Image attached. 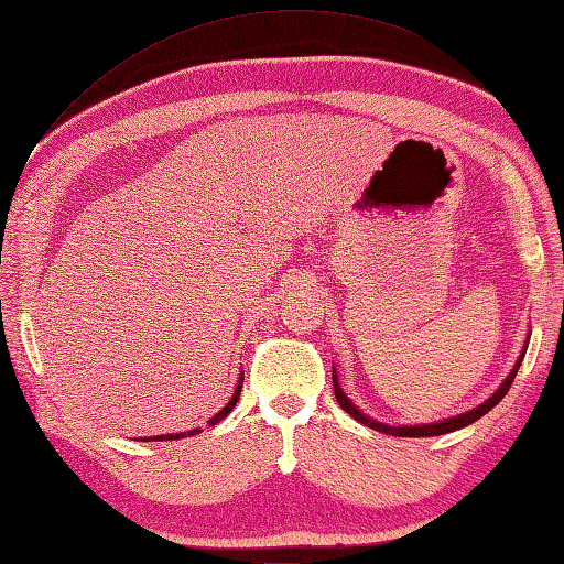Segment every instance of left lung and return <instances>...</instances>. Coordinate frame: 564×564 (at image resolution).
I'll return each instance as SVG.
<instances>
[{
  "label": "left lung",
  "mask_w": 564,
  "mask_h": 564,
  "mask_svg": "<svg viewBox=\"0 0 564 564\" xmlns=\"http://www.w3.org/2000/svg\"><path fill=\"white\" fill-rule=\"evenodd\" d=\"M527 341H529V339H527ZM524 354H527V349L519 354V359H517L514 368L510 370V376L505 378L502 386H500L496 392H492L484 404H478L476 409L466 411V414L452 416V419L437 421V423H423V425H388V423H380V421H376V419H368V416L364 414V411L349 400V397L345 394V390H341V386H339V380H337V370H333V388H335V397H337L339 406L345 409L347 414H349V416H354V419L359 421V423L368 425V429H373V431H378V433L397 435V437H431V435H443V433L459 431V429H464V425H471V423H474V421H478L480 416H486L488 411H490L492 406H496V404L502 400V397L507 394V390L512 388V380H514V376H517V370H519L521 361H524Z\"/></svg>",
  "instance_id": "1"
}]
</instances>
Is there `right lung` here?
Instances as JSON below:
<instances>
[{"instance_id": "add662e5", "label": "right lung", "mask_w": 564, "mask_h": 564, "mask_svg": "<svg viewBox=\"0 0 564 564\" xmlns=\"http://www.w3.org/2000/svg\"><path fill=\"white\" fill-rule=\"evenodd\" d=\"M241 386H243V373H241V378H239V386L235 388V394H231V400L227 402V406H223L217 411V414L208 421V425H215V423H219L223 421L231 409L237 406V402H239V394H241ZM200 433V429H194V431H188V433H164V435H155V437H143V441L148 443V441H178V437H188V435H198Z\"/></svg>"}]
</instances>
